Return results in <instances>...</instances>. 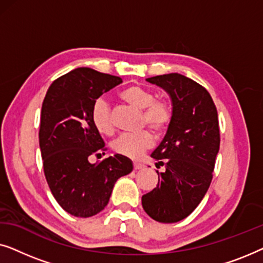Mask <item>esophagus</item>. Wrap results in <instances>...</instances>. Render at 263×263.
Returning a JSON list of instances; mask_svg holds the SVG:
<instances>
[{
    "label": "esophagus",
    "mask_w": 263,
    "mask_h": 263,
    "mask_svg": "<svg viewBox=\"0 0 263 263\" xmlns=\"http://www.w3.org/2000/svg\"><path fill=\"white\" fill-rule=\"evenodd\" d=\"M145 168V165L141 163H134V170H142Z\"/></svg>",
    "instance_id": "1"
}]
</instances>
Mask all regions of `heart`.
I'll return each mask as SVG.
<instances>
[{
	"label": "heart",
	"instance_id": "heart-1",
	"mask_svg": "<svg viewBox=\"0 0 263 263\" xmlns=\"http://www.w3.org/2000/svg\"><path fill=\"white\" fill-rule=\"evenodd\" d=\"M120 98L135 109L141 110V122L157 134L167 128L172 117L171 106L165 99H154V93L148 88L133 85L122 89ZM92 123L100 134L110 135L114 132L110 106L104 99L96 100L91 111ZM153 138L148 130L123 134L115 140L112 148L121 156L136 159L152 146Z\"/></svg>",
	"mask_w": 263,
	"mask_h": 263
}]
</instances>
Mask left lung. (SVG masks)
Here are the masks:
<instances>
[{
	"mask_svg": "<svg viewBox=\"0 0 263 263\" xmlns=\"http://www.w3.org/2000/svg\"><path fill=\"white\" fill-rule=\"evenodd\" d=\"M170 96L172 117L151 157L165 166L158 184L142 196L147 214L159 222L188 217L206 195L220 146L218 112L206 88L178 73L146 79Z\"/></svg>",
	"mask_w": 263,
	"mask_h": 263,
	"instance_id": "8db88e82",
	"label": "left lung"
}]
</instances>
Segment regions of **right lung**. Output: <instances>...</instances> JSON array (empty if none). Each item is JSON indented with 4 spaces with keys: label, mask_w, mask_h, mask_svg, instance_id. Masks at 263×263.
<instances>
[{
    "label": "right lung",
    "mask_w": 263,
    "mask_h": 263,
    "mask_svg": "<svg viewBox=\"0 0 263 263\" xmlns=\"http://www.w3.org/2000/svg\"><path fill=\"white\" fill-rule=\"evenodd\" d=\"M121 82L114 75L77 68L53 81L43 102L39 147L45 178L60 206L74 217L103 211L117 179L133 171V161L121 154L88 161L105 149L92 123L93 104Z\"/></svg>",
    "instance_id": "obj_1"
}]
</instances>
